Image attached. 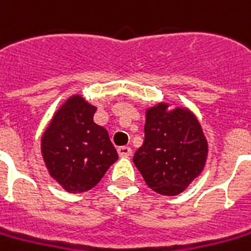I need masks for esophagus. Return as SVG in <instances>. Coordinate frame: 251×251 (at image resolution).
<instances>
[{
	"label": "esophagus",
	"instance_id": "34e87169",
	"mask_svg": "<svg viewBox=\"0 0 251 251\" xmlns=\"http://www.w3.org/2000/svg\"><path fill=\"white\" fill-rule=\"evenodd\" d=\"M118 154L119 156H126V158H127V156H130V155H132V148L125 147V146H124V147H119Z\"/></svg>",
	"mask_w": 251,
	"mask_h": 251
}]
</instances>
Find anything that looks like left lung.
<instances>
[{"mask_svg": "<svg viewBox=\"0 0 251 251\" xmlns=\"http://www.w3.org/2000/svg\"><path fill=\"white\" fill-rule=\"evenodd\" d=\"M207 151L202 126L188 108L158 103L146 111L144 143L133 162L150 188L173 197L202 173Z\"/></svg>", "mask_w": 251, "mask_h": 251, "instance_id": "8db88e82", "label": "left lung"}]
</instances>
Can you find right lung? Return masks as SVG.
Wrapping results in <instances>:
<instances>
[{
	"label": "right lung",
	"instance_id": "1",
	"mask_svg": "<svg viewBox=\"0 0 251 251\" xmlns=\"http://www.w3.org/2000/svg\"><path fill=\"white\" fill-rule=\"evenodd\" d=\"M95 105L74 95L54 112L41 137L49 175L70 194L93 188L118 159L108 132L95 124Z\"/></svg>",
	"mask_w": 251,
	"mask_h": 251
}]
</instances>
